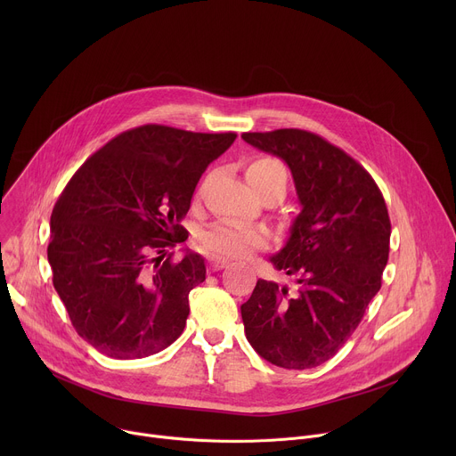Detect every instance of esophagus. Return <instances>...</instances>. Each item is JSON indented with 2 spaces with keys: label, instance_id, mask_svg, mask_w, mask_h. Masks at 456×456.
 <instances>
[{
  "label": "esophagus",
  "instance_id": "esophagus-1",
  "mask_svg": "<svg viewBox=\"0 0 456 456\" xmlns=\"http://www.w3.org/2000/svg\"><path fill=\"white\" fill-rule=\"evenodd\" d=\"M225 267H229V262H227V259H220V257H209V269H211L213 273H216V271H222V269H225Z\"/></svg>",
  "mask_w": 456,
  "mask_h": 456
}]
</instances>
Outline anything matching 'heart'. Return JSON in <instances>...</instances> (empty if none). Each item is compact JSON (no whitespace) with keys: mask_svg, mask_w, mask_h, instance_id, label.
<instances>
[{"mask_svg":"<svg viewBox=\"0 0 456 456\" xmlns=\"http://www.w3.org/2000/svg\"><path fill=\"white\" fill-rule=\"evenodd\" d=\"M247 180L257 192L278 185L287 187V169L278 159L262 157L248 164ZM265 243L267 232L264 229L234 220L216 222L200 231L197 236V245L200 250L220 257H243Z\"/></svg>","mask_w":456,"mask_h":456,"instance_id":"heart-1","label":"heart"}]
</instances>
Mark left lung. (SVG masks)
<instances>
[{
  "mask_svg": "<svg viewBox=\"0 0 456 456\" xmlns=\"http://www.w3.org/2000/svg\"><path fill=\"white\" fill-rule=\"evenodd\" d=\"M290 169L301 213L271 256L287 285L257 280L241 305L245 336L271 364L306 370L332 359L380 289L387 264V209L375 180L343 150L305 129L243 134Z\"/></svg>",
  "mask_w": 456,
  "mask_h": 456,
  "instance_id": "obj_1",
  "label": "left lung"
}]
</instances>
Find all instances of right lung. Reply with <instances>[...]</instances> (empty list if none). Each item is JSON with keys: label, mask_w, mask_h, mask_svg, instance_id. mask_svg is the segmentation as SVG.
Segmentation results:
<instances>
[{"label": "right lung", "mask_w": 456, "mask_h": 456, "mask_svg": "<svg viewBox=\"0 0 456 456\" xmlns=\"http://www.w3.org/2000/svg\"><path fill=\"white\" fill-rule=\"evenodd\" d=\"M234 139L146 124L102 146L61 192L50 216L53 287L76 332L101 354L142 359L183 332L204 257L162 259L187 240L194 187Z\"/></svg>", "instance_id": "right-lung-1"}]
</instances>
